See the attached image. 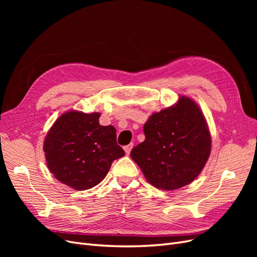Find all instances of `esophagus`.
Here are the masks:
<instances>
[{"label":"esophagus","instance_id":"obj_1","mask_svg":"<svg viewBox=\"0 0 257 257\" xmlns=\"http://www.w3.org/2000/svg\"><path fill=\"white\" fill-rule=\"evenodd\" d=\"M123 149H124V151H125L126 154H130L131 151H132V149H133V144H130V145H127V146H124Z\"/></svg>","mask_w":257,"mask_h":257}]
</instances>
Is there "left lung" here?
Wrapping results in <instances>:
<instances>
[{
    "instance_id": "8db88e82",
    "label": "left lung",
    "mask_w": 257,
    "mask_h": 257,
    "mask_svg": "<svg viewBox=\"0 0 257 257\" xmlns=\"http://www.w3.org/2000/svg\"><path fill=\"white\" fill-rule=\"evenodd\" d=\"M145 142L131 158L147 181L161 190L173 191L193 182L201 173L211 151V135L204 113L188 96L160 112L144 125Z\"/></svg>"
}]
</instances>
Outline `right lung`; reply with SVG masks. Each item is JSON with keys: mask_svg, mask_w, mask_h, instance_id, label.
<instances>
[{"mask_svg": "<svg viewBox=\"0 0 257 257\" xmlns=\"http://www.w3.org/2000/svg\"><path fill=\"white\" fill-rule=\"evenodd\" d=\"M99 112L69 110L60 115L46 135L44 152L52 175L78 191L89 190L106 177L124 151L112 125H100Z\"/></svg>", "mask_w": 257, "mask_h": 257, "instance_id": "obj_1", "label": "right lung"}]
</instances>
